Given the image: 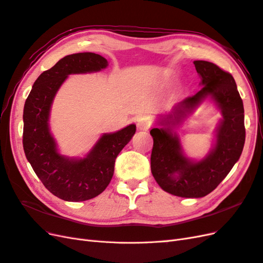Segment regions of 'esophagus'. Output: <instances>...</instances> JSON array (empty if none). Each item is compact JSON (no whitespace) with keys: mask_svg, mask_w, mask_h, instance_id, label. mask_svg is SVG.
I'll return each instance as SVG.
<instances>
[{"mask_svg":"<svg viewBox=\"0 0 263 263\" xmlns=\"http://www.w3.org/2000/svg\"><path fill=\"white\" fill-rule=\"evenodd\" d=\"M150 119L147 116H140L137 118V129L138 130H148L150 127Z\"/></svg>","mask_w":263,"mask_h":263,"instance_id":"34e87169","label":"esophagus"}]
</instances>
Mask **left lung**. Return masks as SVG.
Here are the masks:
<instances>
[{"label": "left lung", "mask_w": 263, "mask_h": 263, "mask_svg": "<svg viewBox=\"0 0 263 263\" xmlns=\"http://www.w3.org/2000/svg\"><path fill=\"white\" fill-rule=\"evenodd\" d=\"M194 66L202 78L203 87L186 98L164 117L166 128H153L151 172L162 190L181 197H203L226 178L242 153L246 129L242 100L235 79L213 62L196 60ZM208 95L222 108L223 120L217 146L203 162L191 163L180 153L178 140L171 135L170 124L175 123Z\"/></svg>", "instance_id": "obj_1"}]
</instances>
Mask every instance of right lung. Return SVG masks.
<instances>
[{"label":"right lung","instance_id":"add662e5","mask_svg":"<svg viewBox=\"0 0 263 263\" xmlns=\"http://www.w3.org/2000/svg\"><path fill=\"white\" fill-rule=\"evenodd\" d=\"M107 60L93 52L69 54L37 78L24 106L23 147L31 168L50 193L68 202L98 196L109 184L116 157L128 144L134 124L105 134L86 158L70 160L60 156L48 128L49 110L55 92L68 74L99 71Z\"/></svg>","mask_w":263,"mask_h":263}]
</instances>
